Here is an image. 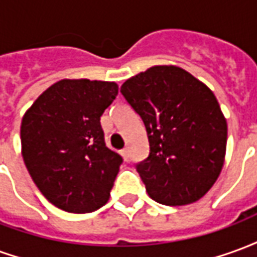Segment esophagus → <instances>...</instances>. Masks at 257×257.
<instances>
[{
	"mask_svg": "<svg viewBox=\"0 0 257 257\" xmlns=\"http://www.w3.org/2000/svg\"><path fill=\"white\" fill-rule=\"evenodd\" d=\"M121 154H122L123 160H125V161H128V160H129V153H128V149H122V150H121Z\"/></svg>",
	"mask_w": 257,
	"mask_h": 257,
	"instance_id": "esophagus-1",
	"label": "esophagus"
}]
</instances>
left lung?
I'll return each mask as SVG.
<instances>
[{"label":"left lung","instance_id":"left-lung-1","mask_svg":"<svg viewBox=\"0 0 257 257\" xmlns=\"http://www.w3.org/2000/svg\"><path fill=\"white\" fill-rule=\"evenodd\" d=\"M121 93L145 123L150 153L136 164L157 202L198 201L220 175L227 122L213 92L175 66H154L125 81Z\"/></svg>","mask_w":257,"mask_h":257}]
</instances>
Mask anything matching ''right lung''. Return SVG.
I'll return each mask as SVG.
<instances>
[{
  "instance_id": "right-lung-1",
  "label": "right lung",
  "mask_w": 257,
  "mask_h": 257,
  "mask_svg": "<svg viewBox=\"0 0 257 257\" xmlns=\"http://www.w3.org/2000/svg\"><path fill=\"white\" fill-rule=\"evenodd\" d=\"M117 95L115 82L62 79L22 119L26 168L59 209L89 213L108 201L123 160L106 146L100 117Z\"/></svg>"
}]
</instances>
